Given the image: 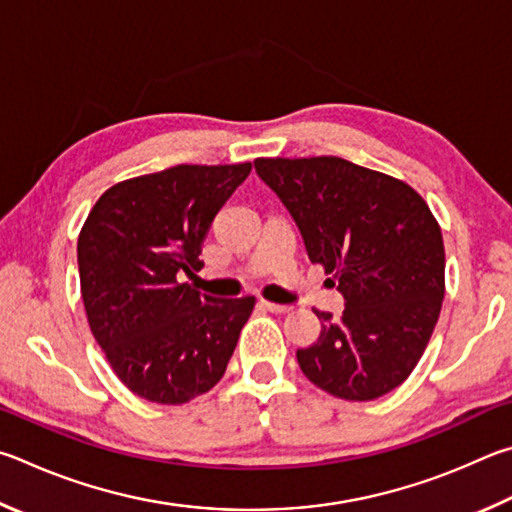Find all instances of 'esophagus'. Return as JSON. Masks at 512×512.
I'll use <instances>...</instances> for the list:
<instances>
[{
	"label": "esophagus",
	"instance_id": "esophagus-1",
	"mask_svg": "<svg viewBox=\"0 0 512 512\" xmlns=\"http://www.w3.org/2000/svg\"><path fill=\"white\" fill-rule=\"evenodd\" d=\"M261 306L265 308V310H270V312H276V315H285V312H290L292 308L290 306H283V303H272V301H261Z\"/></svg>",
	"mask_w": 512,
	"mask_h": 512
}]
</instances>
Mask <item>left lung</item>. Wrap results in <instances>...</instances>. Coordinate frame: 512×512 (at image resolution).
Masks as SVG:
<instances>
[{"instance_id": "obj_1", "label": "left lung", "mask_w": 512, "mask_h": 512, "mask_svg": "<svg viewBox=\"0 0 512 512\" xmlns=\"http://www.w3.org/2000/svg\"><path fill=\"white\" fill-rule=\"evenodd\" d=\"M256 173L288 206L312 263L339 281L342 317L315 310L306 378L342 400L384 396L416 369L445 297L441 224L402 179L342 157H261Z\"/></svg>"}]
</instances>
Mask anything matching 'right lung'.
<instances>
[{
  "label": "right lung",
  "mask_w": 512,
  "mask_h": 512,
  "mask_svg": "<svg viewBox=\"0 0 512 512\" xmlns=\"http://www.w3.org/2000/svg\"><path fill=\"white\" fill-rule=\"evenodd\" d=\"M242 164H179L114 184L78 236L87 324L125 387L184 405L227 371L256 297L215 299L179 274L200 270L215 213L245 182Z\"/></svg>",
  "instance_id": "right-lung-1"
}]
</instances>
